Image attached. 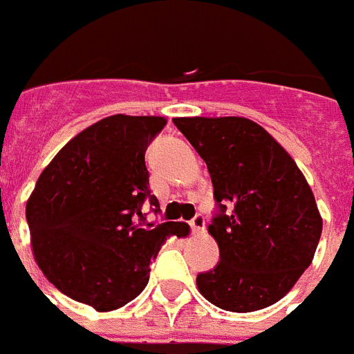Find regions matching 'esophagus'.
Returning a JSON list of instances; mask_svg holds the SVG:
<instances>
[{"instance_id":"34e87169","label":"esophagus","mask_w":354,"mask_h":354,"mask_svg":"<svg viewBox=\"0 0 354 354\" xmlns=\"http://www.w3.org/2000/svg\"><path fill=\"white\" fill-rule=\"evenodd\" d=\"M190 226H192V230H194V234H203V232H205V226H206L205 217L195 216L194 219L190 221Z\"/></svg>"}]
</instances>
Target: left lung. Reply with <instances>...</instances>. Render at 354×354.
Listing matches in <instances>:
<instances>
[{
  "label": "left lung",
  "mask_w": 354,
  "mask_h": 354,
  "mask_svg": "<svg viewBox=\"0 0 354 354\" xmlns=\"http://www.w3.org/2000/svg\"><path fill=\"white\" fill-rule=\"evenodd\" d=\"M174 122L208 166L219 203L208 234L221 261L197 276V289L230 313L274 305L313 263L320 241L324 223L309 183L287 149L250 118Z\"/></svg>",
  "instance_id": "1"
}]
</instances>
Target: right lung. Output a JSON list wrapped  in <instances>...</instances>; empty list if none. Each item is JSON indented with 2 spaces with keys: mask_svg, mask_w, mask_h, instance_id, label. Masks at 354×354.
I'll use <instances>...</instances> for the list:
<instances>
[{
  "mask_svg": "<svg viewBox=\"0 0 354 354\" xmlns=\"http://www.w3.org/2000/svg\"><path fill=\"white\" fill-rule=\"evenodd\" d=\"M164 117L111 115L73 137L38 177L27 201L30 248L45 278L98 313L120 309L148 285L149 265L190 226L146 221L159 210L144 153Z\"/></svg>",
  "mask_w": 354,
  "mask_h": 354,
  "instance_id": "obj_1",
  "label": "right lung"
}]
</instances>
